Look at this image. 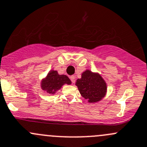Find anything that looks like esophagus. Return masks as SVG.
I'll return each instance as SVG.
<instances>
[{"label": "esophagus", "instance_id": "1", "mask_svg": "<svg viewBox=\"0 0 147 147\" xmlns=\"http://www.w3.org/2000/svg\"><path fill=\"white\" fill-rule=\"evenodd\" d=\"M70 79H71V82L73 83V84L75 83V76H71Z\"/></svg>", "mask_w": 147, "mask_h": 147}]
</instances>
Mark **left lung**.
<instances>
[{"instance_id": "1", "label": "left lung", "mask_w": 147, "mask_h": 147, "mask_svg": "<svg viewBox=\"0 0 147 147\" xmlns=\"http://www.w3.org/2000/svg\"><path fill=\"white\" fill-rule=\"evenodd\" d=\"M80 93L89 102L100 100L107 90V86L100 75L86 70L76 83Z\"/></svg>"}]
</instances>
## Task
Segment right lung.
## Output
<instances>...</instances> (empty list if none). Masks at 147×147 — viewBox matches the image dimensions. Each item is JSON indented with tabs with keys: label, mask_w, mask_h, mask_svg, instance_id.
<instances>
[{
	"label": "right lung",
	"mask_w": 147,
	"mask_h": 147,
	"mask_svg": "<svg viewBox=\"0 0 147 147\" xmlns=\"http://www.w3.org/2000/svg\"><path fill=\"white\" fill-rule=\"evenodd\" d=\"M71 84V81L66 75H59L57 71H51L42 82V88L49 93H54L63 84Z\"/></svg>",
	"instance_id": "add662e5"
}]
</instances>
